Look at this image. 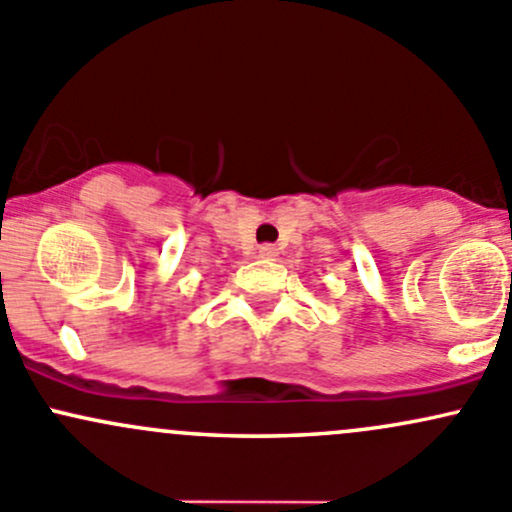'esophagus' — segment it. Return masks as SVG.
<instances>
[{"label":"esophagus","mask_w":512,"mask_h":512,"mask_svg":"<svg viewBox=\"0 0 512 512\" xmlns=\"http://www.w3.org/2000/svg\"><path fill=\"white\" fill-rule=\"evenodd\" d=\"M258 256H261L263 261H273V258L278 256V249L273 244H263L261 249H258Z\"/></svg>","instance_id":"esophagus-1"}]
</instances>
